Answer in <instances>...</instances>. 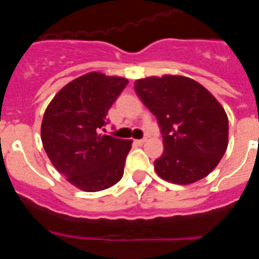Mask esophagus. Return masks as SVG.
<instances>
[{
  "label": "esophagus",
  "instance_id": "1",
  "mask_svg": "<svg viewBox=\"0 0 259 259\" xmlns=\"http://www.w3.org/2000/svg\"><path fill=\"white\" fill-rule=\"evenodd\" d=\"M146 141V139H141V140H135V143L137 144V145H144Z\"/></svg>",
  "mask_w": 259,
  "mask_h": 259
}]
</instances>
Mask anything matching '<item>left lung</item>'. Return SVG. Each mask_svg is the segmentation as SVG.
I'll return each instance as SVG.
<instances>
[{"instance_id":"left-lung-1","label":"left lung","mask_w":259,"mask_h":259,"mask_svg":"<svg viewBox=\"0 0 259 259\" xmlns=\"http://www.w3.org/2000/svg\"><path fill=\"white\" fill-rule=\"evenodd\" d=\"M135 92L163 135V154L154 162L158 176L179 185L206 178L228 146V118L218 100L182 75L137 79Z\"/></svg>"}]
</instances>
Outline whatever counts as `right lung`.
Instances as JSON below:
<instances>
[{
	"mask_svg": "<svg viewBox=\"0 0 259 259\" xmlns=\"http://www.w3.org/2000/svg\"><path fill=\"white\" fill-rule=\"evenodd\" d=\"M128 80L88 72L57 93L41 122V141L58 172L84 192H98L122 179L132 140L98 134Z\"/></svg>",
	"mask_w": 259,
	"mask_h": 259,
	"instance_id": "obj_1",
	"label": "right lung"
}]
</instances>
